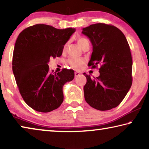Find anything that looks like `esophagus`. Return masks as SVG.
<instances>
[{
  "instance_id": "1",
  "label": "esophagus",
  "mask_w": 149,
  "mask_h": 149,
  "mask_svg": "<svg viewBox=\"0 0 149 149\" xmlns=\"http://www.w3.org/2000/svg\"><path fill=\"white\" fill-rule=\"evenodd\" d=\"M80 74H80V73H79V72H75V77H78V76H79Z\"/></svg>"
}]
</instances>
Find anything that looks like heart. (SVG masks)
I'll list each match as a JSON object with an SVG mask.
<instances>
[{
    "instance_id": "heart-1",
    "label": "heart",
    "mask_w": 149,
    "mask_h": 149,
    "mask_svg": "<svg viewBox=\"0 0 149 149\" xmlns=\"http://www.w3.org/2000/svg\"><path fill=\"white\" fill-rule=\"evenodd\" d=\"M86 39L85 37H80L77 38V42L78 44L79 45V46L81 47V45H82L83 42H84L85 41H86ZM67 47V44L65 45V46L64 47V49H65ZM85 60L82 58H70L68 60V63L69 64L71 65L72 68H74L75 69H79L81 65L84 64Z\"/></svg>"
}]
</instances>
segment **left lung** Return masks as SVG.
<instances>
[{
  "label": "left lung",
  "mask_w": 149,
  "mask_h": 149,
  "mask_svg": "<svg viewBox=\"0 0 149 149\" xmlns=\"http://www.w3.org/2000/svg\"><path fill=\"white\" fill-rule=\"evenodd\" d=\"M89 37L93 52L88 65H100V75L91 79L84 73L86 102L95 109L104 111L119 105L132 84V57L124 34L112 25L92 24L83 29Z\"/></svg>",
  "instance_id": "1"
}]
</instances>
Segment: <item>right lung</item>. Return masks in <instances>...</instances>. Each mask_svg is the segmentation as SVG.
I'll return each mask as SVG.
<instances>
[{"label":"right lung","mask_w":149,"mask_h":149,"mask_svg":"<svg viewBox=\"0 0 149 149\" xmlns=\"http://www.w3.org/2000/svg\"><path fill=\"white\" fill-rule=\"evenodd\" d=\"M75 29H58L36 24L24 29L14 46L12 70L19 93L26 104L41 112L58 108L64 100L62 88L74 78L73 70L49 72L50 58L60 57Z\"/></svg>","instance_id":"obj_1"}]
</instances>
